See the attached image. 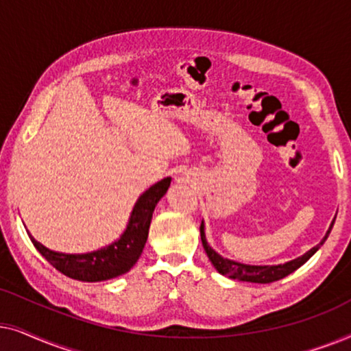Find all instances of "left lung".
<instances>
[{
	"mask_svg": "<svg viewBox=\"0 0 351 351\" xmlns=\"http://www.w3.org/2000/svg\"><path fill=\"white\" fill-rule=\"evenodd\" d=\"M332 225H334V222L330 223V227L328 230V233H326V237L323 238V241H321L318 246L311 247L310 251L305 252L302 257H297V258H294V261L282 263V265H263V267L262 265L261 267H258V265H244V263L233 262V261H228V258H223L222 256H219V254L209 246L208 241H206L203 223H201V227H199V233H201V241H203L204 251H206V254H208L209 261L213 262V265L217 268L219 273H222V275L228 276V278H233V280L249 281V282H262V285H267V282L278 281V280H281V278L291 275L292 271H295L297 268L304 265V263L308 261V258L313 256L316 251H318L321 244H323L326 239H328L330 230H332Z\"/></svg>",
	"mask_w": 351,
	"mask_h": 351,
	"instance_id": "1",
	"label": "left lung"
}]
</instances>
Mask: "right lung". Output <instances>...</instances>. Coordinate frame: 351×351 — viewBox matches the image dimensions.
Masks as SVG:
<instances>
[{"instance_id":"1","label":"right lung","mask_w":351,"mask_h":351,"mask_svg":"<svg viewBox=\"0 0 351 351\" xmlns=\"http://www.w3.org/2000/svg\"><path fill=\"white\" fill-rule=\"evenodd\" d=\"M171 185L166 177L150 186L134 206L126 232L108 247L89 254H62L47 249L32 238V243L56 270L65 276L84 282H97L117 278L131 270L141 257L148 238L153 210Z\"/></svg>"}]
</instances>
